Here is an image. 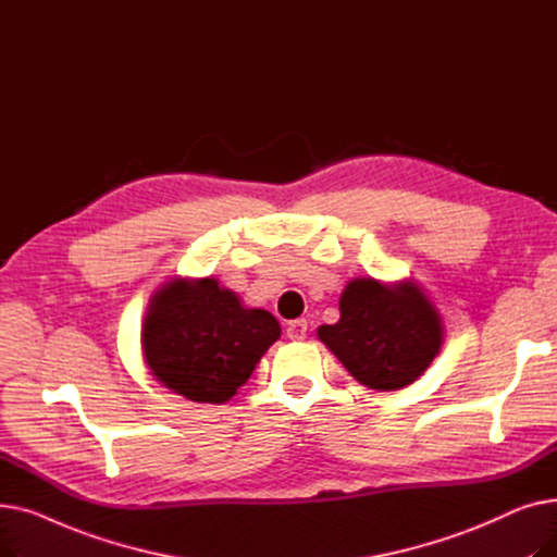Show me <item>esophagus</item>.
<instances>
[{"label": "esophagus", "mask_w": 557, "mask_h": 557, "mask_svg": "<svg viewBox=\"0 0 557 557\" xmlns=\"http://www.w3.org/2000/svg\"><path fill=\"white\" fill-rule=\"evenodd\" d=\"M286 336L290 341H305L307 338V320L298 318V320H290L286 325Z\"/></svg>", "instance_id": "esophagus-1"}]
</instances>
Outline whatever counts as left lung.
Here are the masks:
<instances>
[{
    "label": "left lung",
    "mask_w": 557,
    "mask_h": 557,
    "mask_svg": "<svg viewBox=\"0 0 557 557\" xmlns=\"http://www.w3.org/2000/svg\"><path fill=\"white\" fill-rule=\"evenodd\" d=\"M341 318L320 325L318 338L370 391H401L441 355L445 323L426 290L408 280H349L338 298Z\"/></svg>",
    "instance_id": "obj_1"
}]
</instances>
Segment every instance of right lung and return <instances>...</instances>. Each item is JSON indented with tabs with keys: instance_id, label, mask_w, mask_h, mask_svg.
I'll return each instance as SVG.
<instances>
[{
	"instance_id": "right-lung-1",
	"label": "right lung",
	"mask_w": 557,
	"mask_h": 557,
	"mask_svg": "<svg viewBox=\"0 0 557 557\" xmlns=\"http://www.w3.org/2000/svg\"><path fill=\"white\" fill-rule=\"evenodd\" d=\"M282 336L277 318L250 309L216 277L175 275L141 320V357L164 388L198 404H225Z\"/></svg>"
}]
</instances>
